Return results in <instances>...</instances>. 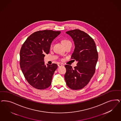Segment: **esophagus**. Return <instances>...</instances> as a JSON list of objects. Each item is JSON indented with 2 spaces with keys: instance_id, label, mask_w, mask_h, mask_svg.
Listing matches in <instances>:
<instances>
[{
  "instance_id": "esophagus-1",
  "label": "esophagus",
  "mask_w": 121,
  "mask_h": 121,
  "mask_svg": "<svg viewBox=\"0 0 121 121\" xmlns=\"http://www.w3.org/2000/svg\"><path fill=\"white\" fill-rule=\"evenodd\" d=\"M58 67H61V66H63V64H61V63H58Z\"/></svg>"
}]
</instances>
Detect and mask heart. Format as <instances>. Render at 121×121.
<instances>
[{"label":"heart","instance_id":"heart-1","mask_svg":"<svg viewBox=\"0 0 121 121\" xmlns=\"http://www.w3.org/2000/svg\"><path fill=\"white\" fill-rule=\"evenodd\" d=\"M62 43H63V45L64 46H65V47H66V46L69 45V44H71V42L69 40H67V39H64V40H62ZM52 44L51 45V47H52Z\"/></svg>","mask_w":121,"mask_h":121}]
</instances>
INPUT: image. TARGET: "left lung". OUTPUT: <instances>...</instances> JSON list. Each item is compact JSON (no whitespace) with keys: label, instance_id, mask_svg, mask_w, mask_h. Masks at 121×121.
Instances as JSON below:
<instances>
[{"label":"left lung","instance_id":"8db88e82","mask_svg":"<svg viewBox=\"0 0 121 121\" xmlns=\"http://www.w3.org/2000/svg\"><path fill=\"white\" fill-rule=\"evenodd\" d=\"M66 33L73 39L75 46L71 59L78 61L74 68L66 65L65 79L67 86L73 90L81 89L86 86L94 75L98 54L93 39L87 33L78 29Z\"/></svg>","mask_w":121,"mask_h":121}]
</instances>
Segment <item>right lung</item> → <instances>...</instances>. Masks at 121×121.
<instances>
[{
	"mask_svg": "<svg viewBox=\"0 0 121 121\" xmlns=\"http://www.w3.org/2000/svg\"><path fill=\"white\" fill-rule=\"evenodd\" d=\"M61 33L51 30L38 31L30 35L21 46L20 64L26 80L33 88H49L58 65H45V54L50 52L51 43Z\"/></svg>",
	"mask_w": 121,
	"mask_h": 121,
	"instance_id": "1",
	"label": "right lung"
}]
</instances>
